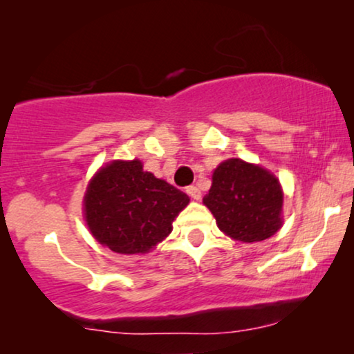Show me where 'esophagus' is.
<instances>
[{"label": "esophagus", "instance_id": "34e87169", "mask_svg": "<svg viewBox=\"0 0 354 354\" xmlns=\"http://www.w3.org/2000/svg\"><path fill=\"white\" fill-rule=\"evenodd\" d=\"M187 193L193 198V200H196V201L201 200V192H200V188L195 187V185L187 187Z\"/></svg>", "mask_w": 354, "mask_h": 354}]
</instances>
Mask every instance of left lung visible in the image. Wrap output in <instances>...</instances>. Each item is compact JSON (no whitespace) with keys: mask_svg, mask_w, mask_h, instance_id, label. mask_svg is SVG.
<instances>
[{"mask_svg":"<svg viewBox=\"0 0 354 354\" xmlns=\"http://www.w3.org/2000/svg\"><path fill=\"white\" fill-rule=\"evenodd\" d=\"M217 227L230 239L253 243L272 236L282 227L283 192L268 169L227 159L212 172L209 193L203 198Z\"/></svg>","mask_w":354,"mask_h":354,"instance_id":"obj_1","label":"left lung"}]
</instances>
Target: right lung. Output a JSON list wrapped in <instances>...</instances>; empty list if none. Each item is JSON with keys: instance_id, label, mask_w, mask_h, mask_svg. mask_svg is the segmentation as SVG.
Returning <instances> with one entry per match:
<instances>
[{"instance_id": "add662e5", "label": "right lung", "mask_w": 354, "mask_h": 354, "mask_svg": "<svg viewBox=\"0 0 354 354\" xmlns=\"http://www.w3.org/2000/svg\"><path fill=\"white\" fill-rule=\"evenodd\" d=\"M190 203L185 193L143 171L138 159L113 161L91 178L84 214L91 235L114 253H148L172 232Z\"/></svg>"}]
</instances>
